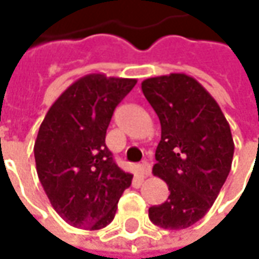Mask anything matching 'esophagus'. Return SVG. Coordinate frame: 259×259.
<instances>
[{
  "label": "esophagus",
  "instance_id": "obj_1",
  "mask_svg": "<svg viewBox=\"0 0 259 259\" xmlns=\"http://www.w3.org/2000/svg\"><path fill=\"white\" fill-rule=\"evenodd\" d=\"M140 168H141V173L144 174L145 177L151 176V164L148 161H143L141 165H140Z\"/></svg>",
  "mask_w": 259,
  "mask_h": 259
}]
</instances>
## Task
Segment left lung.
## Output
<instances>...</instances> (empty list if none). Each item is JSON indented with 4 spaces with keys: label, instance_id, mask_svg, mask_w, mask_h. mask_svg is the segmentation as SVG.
Here are the masks:
<instances>
[{
    "label": "left lung",
    "instance_id": "left-lung-1",
    "mask_svg": "<svg viewBox=\"0 0 259 259\" xmlns=\"http://www.w3.org/2000/svg\"><path fill=\"white\" fill-rule=\"evenodd\" d=\"M143 94L161 124L153 173L168 186V199L148 209L164 229L200 221L216 200L234 158L231 126L222 109L192 76L170 73L145 79Z\"/></svg>",
    "mask_w": 259,
    "mask_h": 259
}]
</instances>
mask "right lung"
<instances>
[{
    "label": "right lung",
    "mask_w": 259,
    "mask_h": 259,
    "mask_svg": "<svg viewBox=\"0 0 259 259\" xmlns=\"http://www.w3.org/2000/svg\"><path fill=\"white\" fill-rule=\"evenodd\" d=\"M137 79L91 73L69 86L47 111L34 143L40 183L57 213L75 228L109 225L133 174L114 161L105 135L115 108Z\"/></svg>",
    "instance_id": "right-lung-1"
}]
</instances>
